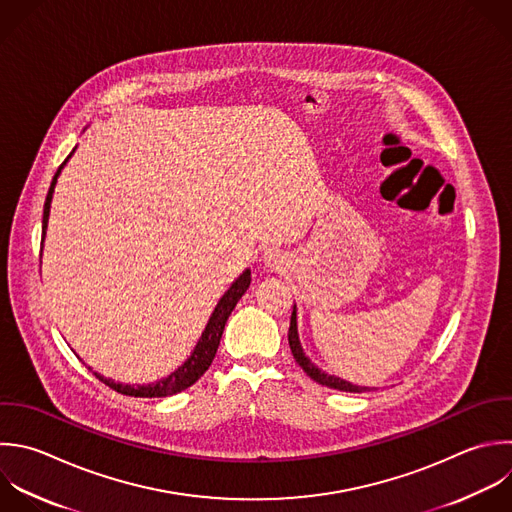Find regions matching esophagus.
I'll return each instance as SVG.
<instances>
[{"label": "esophagus", "mask_w": 512, "mask_h": 512, "mask_svg": "<svg viewBox=\"0 0 512 512\" xmlns=\"http://www.w3.org/2000/svg\"><path fill=\"white\" fill-rule=\"evenodd\" d=\"M262 260H264V264L268 268H276L278 270V268H282L286 264V254L282 250H278V248H266L264 254H262Z\"/></svg>", "instance_id": "obj_1"}]
</instances>
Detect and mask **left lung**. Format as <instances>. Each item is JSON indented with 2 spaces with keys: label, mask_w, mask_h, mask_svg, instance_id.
<instances>
[{
  "label": "left lung",
  "mask_w": 512,
  "mask_h": 512,
  "mask_svg": "<svg viewBox=\"0 0 512 512\" xmlns=\"http://www.w3.org/2000/svg\"><path fill=\"white\" fill-rule=\"evenodd\" d=\"M288 344H290V350L296 358V362L302 366V370L312 378L316 380L318 384L322 386H328V388H334V390H342V392H368L370 388L368 386H358V384H352L340 376H334V374H328L324 372L322 368H318L304 352L302 344H300V336H298V314H296V304H294V310H292V318H290V328H288Z\"/></svg>",
  "instance_id": "obj_1"
}]
</instances>
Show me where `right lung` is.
Instances as JSON below:
<instances>
[{"label": "right lung", "mask_w": 512, "mask_h": 512, "mask_svg": "<svg viewBox=\"0 0 512 512\" xmlns=\"http://www.w3.org/2000/svg\"><path fill=\"white\" fill-rule=\"evenodd\" d=\"M78 148V146H76ZM76 148L72 150V154L76 152ZM72 154L64 160V164L58 168L54 180H52V186L48 190V196H46V204H44V220H42V244L46 240V230H48V220H50V208H52V198H54V188L58 184V178L64 170V166L68 164V160L72 158ZM252 278H250V268H246L232 284L230 288L224 292V296L218 300L216 308L212 310L210 314V320L202 332V336L198 338L194 350L190 352V356L182 362V366H178L174 372H170L168 376L156 380V382H150V384H122V382H116L112 378H106L98 372H94L104 384H108L110 388H114L116 392L120 394H126V396H140V398H162V396H172V394H178L182 390H186L188 386H192L212 364L214 356H216V350L220 346V338H222V332H224V326H226V320L228 316L232 314L234 306L238 304V300L244 296V292L248 290Z\"/></svg>", "instance_id": "right-lung-1"}]
</instances>
